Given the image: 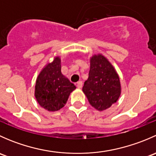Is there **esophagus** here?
I'll use <instances>...</instances> for the list:
<instances>
[{
    "label": "esophagus",
    "mask_w": 156,
    "mask_h": 156,
    "mask_svg": "<svg viewBox=\"0 0 156 156\" xmlns=\"http://www.w3.org/2000/svg\"><path fill=\"white\" fill-rule=\"evenodd\" d=\"M82 85H83V83H82V81H78V82H77V87L78 88H79V89H81V87H82Z\"/></svg>",
    "instance_id": "34e87169"
}]
</instances>
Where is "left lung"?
Masks as SVG:
<instances>
[{"label":"left lung","mask_w":156,"mask_h":156,"mask_svg":"<svg viewBox=\"0 0 156 156\" xmlns=\"http://www.w3.org/2000/svg\"><path fill=\"white\" fill-rule=\"evenodd\" d=\"M82 90L90 104L99 111L107 109L119 100L122 91L119 75L102 54L90 58L89 76Z\"/></svg>","instance_id":"left-lung-1"}]
</instances>
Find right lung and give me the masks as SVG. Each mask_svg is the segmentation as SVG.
Instances as JSON below:
<instances>
[{
    "mask_svg": "<svg viewBox=\"0 0 156 156\" xmlns=\"http://www.w3.org/2000/svg\"><path fill=\"white\" fill-rule=\"evenodd\" d=\"M76 88L61 72V59L56 56L41 71L35 83L34 96L41 107L56 112L66 103L71 93Z\"/></svg>",
    "mask_w": 156,
    "mask_h": 156,
    "instance_id": "right-lung-1",
    "label": "right lung"
}]
</instances>
